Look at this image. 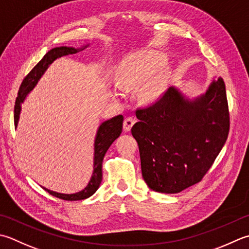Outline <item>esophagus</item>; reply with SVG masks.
Segmentation results:
<instances>
[{
	"label": "esophagus",
	"instance_id": "1",
	"mask_svg": "<svg viewBox=\"0 0 249 249\" xmlns=\"http://www.w3.org/2000/svg\"><path fill=\"white\" fill-rule=\"evenodd\" d=\"M136 120L133 118V116H128L124 120V124H123V128L125 131H129L130 128L133 127V125L135 124Z\"/></svg>",
	"mask_w": 249,
	"mask_h": 249
}]
</instances>
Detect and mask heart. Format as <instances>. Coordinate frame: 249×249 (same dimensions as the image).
<instances>
[{
  "instance_id": "1",
  "label": "heart",
  "mask_w": 249,
  "mask_h": 249,
  "mask_svg": "<svg viewBox=\"0 0 249 249\" xmlns=\"http://www.w3.org/2000/svg\"><path fill=\"white\" fill-rule=\"evenodd\" d=\"M163 55L154 52H139L131 53L122 61L119 68L118 82L122 89H133L140 86L157 68L163 65ZM166 82V74L160 72L150 79L140 90V97L144 102H153L162 95ZM120 89H115V96H122Z\"/></svg>"
}]
</instances>
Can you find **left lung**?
Listing matches in <instances>:
<instances>
[{
    "label": "left lung",
    "mask_w": 249,
    "mask_h": 249,
    "mask_svg": "<svg viewBox=\"0 0 249 249\" xmlns=\"http://www.w3.org/2000/svg\"><path fill=\"white\" fill-rule=\"evenodd\" d=\"M131 127L138 142L141 172L153 191L179 193L201 181L215 162L229 129L230 114L222 77L194 100L175 87L136 111Z\"/></svg>",
    "instance_id": "left-lung-1"
}]
</instances>
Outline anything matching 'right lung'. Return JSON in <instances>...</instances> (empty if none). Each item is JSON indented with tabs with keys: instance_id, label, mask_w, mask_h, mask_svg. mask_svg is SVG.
Wrapping results in <instances>:
<instances>
[{
	"instance_id": "obj_1",
	"label": "right lung",
	"mask_w": 249,
	"mask_h": 249,
	"mask_svg": "<svg viewBox=\"0 0 249 249\" xmlns=\"http://www.w3.org/2000/svg\"><path fill=\"white\" fill-rule=\"evenodd\" d=\"M89 45L83 46L82 48H74V47H55L51 50L48 53H45L42 59L37 62V65L33 68V69L28 73V75L24 77L20 87L18 90V96L15 102V109H14V122L15 127L17 128L19 115H20L21 110V104L23 100L26 99L27 95L30 92L33 87L36 85L38 80L46 71L48 66L56 60L57 58H60L67 55H71V53H76L77 52L83 51ZM123 115H118L102 123L98 131H97L96 139H95V152H94V170H92L91 178L89 180V184L86 188L82 191L73 194H62L58 192H53L46 188H43L45 191H47L53 196H56L58 198L65 199V201H81V199H85L87 197L91 196L97 190H98L101 180H102V160H104L105 154L110 145L113 143V141L119 137L122 133V128H123Z\"/></svg>"
}]
</instances>
